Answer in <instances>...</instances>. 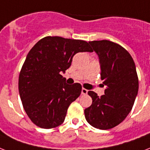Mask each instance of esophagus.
Instances as JSON below:
<instances>
[{
	"label": "esophagus",
	"instance_id": "1",
	"mask_svg": "<svg viewBox=\"0 0 150 150\" xmlns=\"http://www.w3.org/2000/svg\"><path fill=\"white\" fill-rule=\"evenodd\" d=\"M87 93H88V90L86 89V88H82V89H81V94L86 95Z\"/></svg>",
	"mask_w": 150,
	"mask_h": 150
}]
</instances>
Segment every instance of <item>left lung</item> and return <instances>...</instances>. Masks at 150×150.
<instances>
[{
  "label": "left lung",
  "mask_w": 150,
  "mask_h": 150,
  "mask_svg": "<svg viewBox=\"0 0 150 150\" xmlns=\"http://www.w3.org/2000/svg\"><path fill=\"white\" fill-rule=\"evenodd\" d=\"M99 59L101 79L106 86L103 96L88 91L92 104L85 109L88 123L99 129H112L129 115L139 89L136 65L124 47L108 40L89 41Z\"/></svg>",
  "instance_id": "8db88e82"
}]
</instances>
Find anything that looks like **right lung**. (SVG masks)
Wrapping results in <instances>:
<instances>
[{
	"label": "right lung",
	"mask_w": 150,
	"mask_h": 150,
	"mask_svg": "<svg viewBox=\"0 0 150 150\" xmlns=\"http://www.w3.org/2000/svg\"><path fill=\"white\" fill-rule=\"evenodd\" d=\"M92 52L81 40L45 37L30 50L21 70L18 89L23 107L31 121L52 129L64 121L67 110L80 96L79 83L68 85L64 73L78 52Z\"/></svg>",
	"instance_id": "add662e5"
}]
</instances>
